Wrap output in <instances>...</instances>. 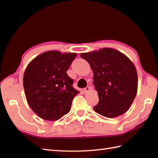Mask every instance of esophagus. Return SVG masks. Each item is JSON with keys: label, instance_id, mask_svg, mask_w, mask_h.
Here are the masks:
<instances>
[{"label": "esophagus", "instance_id": "esophagus-1", "mask_svg": "<svg viewBox=\"0 0 158 158\" xmlns=\"http://www.w3.org/2000/svg\"><path fill=\"white\" fill-rule=\"evenodd\" d=\"M90 89H91V88H90V86H89V85H88L87 87H85V89H84V93H88V92H89L90 90Z\"/></svg>", "mask_w": 158, "mask_h": 158}]
</instances>
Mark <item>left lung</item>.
<instances>
[{"label":"left lung","mask_w":158,"mask_h":158,"mask_svg":"<svg viewBox=\"0 0 158 158\" xmlns=\"http://www.w3.org/2000/svg\"><path fill=\"white\" fill-rule=\"evenodd\" d=\"M80 56L93 72V85L99 97L94 111L111 118L125 113L137 93L138 77L134 63L111 48L81 53Z\"/></svg>","instance_id":"left-lung-1"}]
</instances>
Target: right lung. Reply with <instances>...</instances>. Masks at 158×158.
<instances>
[{"label": "right lung", "mask_w": 158, "mask_h": 158, "mask_svg": "<svg viewBox=\"0 0 158 158\" xmlns=\"http://www.w3.org/2000/svg\"><path fill=\"white\" fill-rule=\"evenodd\" d=\"M76 56V53L48 51L26 67L23 78L26 98L41 118L57 121L70 111L73 100L79 92L66 72Z\"/></svg>", "instance_id": "1"}]
</instances>
